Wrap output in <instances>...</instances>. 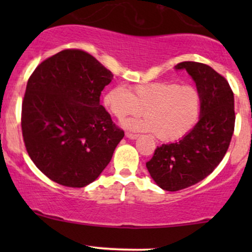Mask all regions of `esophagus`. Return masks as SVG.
Wrapping results in <instances>:
<instances>
[{
  "mask_svg": "<svg viewBox=\"0 0 252 252\" xmlns=\"http://www.w3.org/2000/svg\"><path fill=\"white\" fill-rule=\"evenodd\" d=\"M126 136L128 138H131V140H135V138H137V134H132V132H126Z\"/></svg>",
  "mask_w": 252,
  "mask_h": 252,
  "instance_id": "esophagus-1",
  "label": "esophagus"
}]
</instances>
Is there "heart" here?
Wrapping results in <instances>:
<instances>
[{"label": "heart", "instance_id": "1", "mask_svg": "<svg viewBox=\"0 0 252 252\" xmlns=\"http://www.w3.org/2000/svg\"><path fill=\"white\" fill-rule=\"evenodd\" d=\"M104 103L117 120L129 116L146 118L126 123L128 129L154 132L163 142L182 138L195 126L201 114V97L198 90L174 82L136 84L130 91L122 85L111 89Z\"/></svg>", "mask_w": 252, "mask_h": 252}]
</instances>
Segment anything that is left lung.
Here are the masks:
<instances>
[{"mask_svg":"<svg viewBox=\"0 0 252 252\" xmlns=\"http://www.w3.org/2000/svg\"><path fill=\"white\" fill-rule=\"evenodd\" d=\"M201 97V114L190 131L175 143L162 144L146 163L150 176L164 190L187 189L204 180L226 154L235 130V99L227 80L206 63L184 62Z\"/></svg>","mask_w":252,"mask_h":252,"instance_id":"left-lung-1","label":"left lung"}]
</instances>
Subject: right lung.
<instances>
[{
	"label": "right lung",
	"mask_w": 252,
	"mask_h": 252,
	"mask_svg": "<svg viewBox=\"0 0 252 252\" xmlns=\"http://www.w3.org/2000/svg\"><path fill=\"white\" fill-rule=\"evenodd\" d=\"M114 74L83 50H63L30 77L21 112L28 155L52 181L91 184L108 166L124 131L99 97Z\"/></svg>",
	"instance_id": "right-lung-1"
}]
</instances>
